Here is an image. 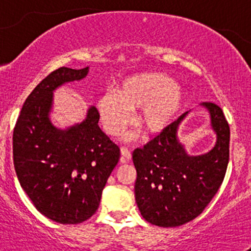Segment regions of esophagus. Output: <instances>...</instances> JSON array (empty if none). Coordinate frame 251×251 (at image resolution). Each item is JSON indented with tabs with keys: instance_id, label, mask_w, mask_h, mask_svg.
<instances>
[{
	"instance_id": "obj_1",
	"label": "esophagus",
	"mask_w": 251,
	"mask_h": 251,
	"mask_svg": "<svg viewBox=\"0 0 251 251\" xmlns=\"http://www.w3.org/2000/svg\"><path fill=\"white\" fill-rule=\"evenodd\" d=\"M120 152H122V158H120L122 163H126V162H129V160H131L132 154H131V151H129L127 148L123 146V148L120 149Z\"/></svg>"
}]
</instances>
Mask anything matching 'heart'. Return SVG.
<instances>
[{
    "instance_id": "obj_1",
    "label": "heart",
    "mask_w": 251,
    "mask_h": 251,
    "mask_svg": "<svg viewBox=\"0 0 251 251\" xmlns=\"http://www.w3.org/2000/svg\"><path fill=\"white\" fill-rule=\"evenodd\" d=\"M183 102V92L171 77L145 73L124 80L116 93H103L98 100V111L106 131L119 135L127 125L131 111L142 107L135 123L143 132L152 134L172 122Z\"/></svg>"
}]
</instances>
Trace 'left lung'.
<instances>
[{
    "label": "left lung",
    "mask_w": 251,
    "mask_h": 251,
    "mask_svg": "<svg viewBox=\"0 0 251 251\" xmlns=\"http://www.w3.org/2000/svg\"><path fill=\"white\" fill-rule=\"evenodd\" d=\"M201 105L209 109L217 134L215 148L208 153L188 155L178 140V126L186 112L132 154L137 170L135 201L143 217L153 226L174 227L195 220L223 183L229 163V124L220 106L210 101Z\"/></svg>",
    "instance_id": "1"
}]
</instances>
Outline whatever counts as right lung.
Instances as JSON below:
<instances>
[{
	"instance_id": "1",
	"label": "right lung",
	"mask_w": 251,
	"mask_h": 251,
	"mask_svg": "<svg viewBox=\"0 0 251 251\" xmlns=\"http://www.w3.org/2000/svg\"><path fill=\"white\" fill-rule=\"evenodd\" d=\"M87 73L88 67L51 72L25 99L14 127V168L21 188L37 211L61 224L82 223L96 214L120 157L119 146L98 125L94 106L67 129L50 122L54 89Z\"/></svg>"
}]
</instances>
